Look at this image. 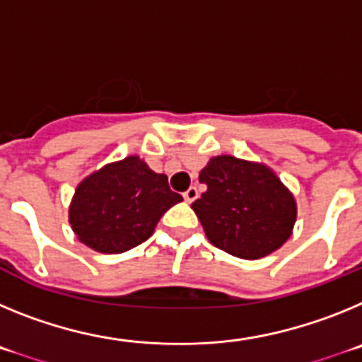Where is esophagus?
Segmentation results:
<instances>
[{"label": "esophagus", "mask_w": 362, "mask_h": 362, "mask_svg": "<svg viewBox=\"0 0 362 362\" xmlns=\"http://www.w3.org/2000/svg\"><path fill=\"white\" fill-rule=\"evenodd\" d=\"M197 196H199V192H197L196 187H190L183 194V197H185V201H187V203H192V201H196Z\"/></svg>", "instance_id": "obj_1"}]
</instances>
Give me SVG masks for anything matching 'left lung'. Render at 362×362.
I'll return each mask as SVG.
<instances>
[{"label": "left lung", "instance_id": "8db88e82", "mask_svg": "<svg viewBox=\"0 0 362 362\" xmlns=\"http://www.w3.org/2000/svg\"><path fill=\"white\" fill-rule=\"evenodd\" d=\"M206 192L192 203L209 241L241 259L279 250L293 232L297 203L263 163L216 156L199 172Z\"/></svg>", "mask_w": 362, "mask_h": 362}]
</instances>
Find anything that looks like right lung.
Masks as SVG:
<instances>
[{
  "label": "right lung",
  "instance_id": "add662e5",
  "mask_svg": "<svg viewBox=\"0 0 362 362\" xmlns=\"http://www.w3.org/2000/svg\"><path fill=\"white\" fill-rule=\"evenodd\" d=\"M183 197L168 177L139 156L108 163L76 187L69 223L76 238L99 254H123L150 238L166 210Z\"/></svg>",
  "mask_w": 362,
  "mask_h": 362
}]
</instances>
